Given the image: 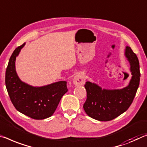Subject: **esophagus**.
I'll return each instance as SVG.
<instances>
[{
  "instance_id": "34e87169",
  "label": "esophagus",
  "mask_w": 147,
  "mask_h": 147,
  "mask_svg": "<svg viewBox=\"0 0 147 147\" xmlns=\"http://www.w3.org/2000/svg\"><path fill=\"white\" fill-rule=\"evenodd\" d=\"M85 78L82 74H77L73 78V82L75 86H82L85 83Z\"/></svg>"
}]
</instances>
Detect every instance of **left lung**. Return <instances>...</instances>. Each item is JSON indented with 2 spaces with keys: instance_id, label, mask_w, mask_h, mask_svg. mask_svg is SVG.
Returning a JSON list of instances; mask_svg holds the SVG:
<instances>
[{
  "instance_id": "obj_1",
  "label": "left lung",
  "mask_w": 147,
  "mask_h": 147,
  "mask_svg": "<svg viewBox=\"0 0 147 147\" xmlns=\"http://www.w3.org/2000/svg\"><path fill=\"white\" fill-rule=\"evenodd\" d=\"M125 55L130 64L131 78L122 89H103L96 84L86 82L84 87L87 99L84 109L90 117L99 121L115 119L126 111L132 103L140 82L139 62L136 53L126 46Z\"/></svg>"
}]
</instances>
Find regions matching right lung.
I'll return each mask as SVG.
<instances>
[{"mask_svg":"<svg viewBox=\"0 0 147 147\" xmlns=\"http://www.w3.org/2000/svg\"><path fill=\"white\" fill-rule=\"evenodd\" d=\"M25 43L11 54L6 71L5 84L11 103L21 113L35 120L50 117L68 89L66 81L34 87L20 80L16 71V59Z\"/></svg>","mask_w":147,"mask_h":147,"instance_id":"add662e5","label":"right lung"}]
</instances>
